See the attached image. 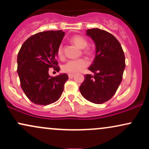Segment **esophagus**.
I'll return each instance as SVG.
<instances>
[{
    "mask_svg": "<svg viewBox=\"0 0 149 149\" xmlns=\"http://www.w3.org/2000/svg\"><path fill=\"white\" fill-rule=\"evenodd\" d=\"M73 76H74V74H71V73H69V78H70V79L73 78Z\"/></svg>",
    "mask_w": 149,
    "mask_h": 149,
    "instance_id": "1",
    "label": "esophagus"
}]
</instances>
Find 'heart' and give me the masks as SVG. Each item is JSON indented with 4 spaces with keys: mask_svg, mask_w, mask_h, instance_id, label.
Wrapping results in <instances>:
<instances>
[{
    "mask_svg": "<svg viewBox=\"0 0 149 149\" xmlns=\"http://www.w3.org/2000/svg\"><path fill=\"white\" fill-rule=\"evenodd\" d=\"M71 42H73L75 45L78 46L79 48L83 49V52L89 53L90 49L88 48H85L88 45V41L86 38L81 36H75L71 38ZM57 55L61 59L64 57V50L61 45H59L57 49ZM88 64V61L85 58H80L78 59H73L70 60L65 64L62 66V70L64 72L74 74V73H78L81 71L84 68L86 67Z\"/></svg>",
    "mask_w": 149,
    "mask_h": 149,
    "instance_id": "obj_1",
    "label": "heart"
}]
</instances>
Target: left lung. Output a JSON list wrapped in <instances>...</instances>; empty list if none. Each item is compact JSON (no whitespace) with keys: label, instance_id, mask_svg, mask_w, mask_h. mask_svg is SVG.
I'll use <instances>...</instances> for the list:
<instances>
[{"label":"left lung","instance_id":"1","mask_svg":"<svg viewBox=\"0 0 149 149\" xmlns=\"http://www.w3.org/2000/svg\"><path fill=\"white\" fill-rule=\"evenodd\" d=\"M96 45V54L80 86L81 95L92 103L100 104L115 95L123 79L125 58L120 43L111 33L100 29L87 31Z\"/></svg>","mask_w":149,"mask_h":149}]
</instances>
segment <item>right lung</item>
<instances>
[{
	"instance_id": "1",
	"label": "right lung",
	"mask_w": 149,
	"mask_h": 149,
	"mask_svg": "<svg viewBox=\"0 0 149 149\" xmlns=\"http://www.w3.org/2000/svg\"><path fill=\"white\" fill-rule=\"evenodd\" d=\"M61 30L39 32L29 38L17 56V73L22 89L29 100L38 105H48L60 98L66 73L50 76L49 68L59 71L57 49L64 36Z\"/></svg>"
}]
</instances>
